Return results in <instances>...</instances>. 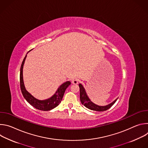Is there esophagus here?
I'll return each instance as SVG.
<instances>
[{
  "mask_svg": "<svg viewBox=\"0 0 148 148\" xmlns=\"http://www.w3.org/2000/svg\"><path fill=\"white\" fill-rule=\"evenodd\" d=\"M71 82L73 84H77L78 83V79H76V78H74V79H73L71 80Z\"/></svg>",
  "mask_w": 148,
  "mask_h": 148,
  "instance_id": "34e87169",
  "label": "esophagus"
}]
</instances>
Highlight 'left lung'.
I'll return each instance as SVG.
<instances>
[{
    "mask_svg": "<svg viewBox=\"0 0 148 148\" xmlns=\"http://www.w3.org/2000/svg\"><path fill=\"white\" fill-rule=\"evenodd\" d=\"M79 91H80L79 97H80V101L81 103L84 105V106L87 107V108L92 111H99V112L107 111L112 106L118 99L116 98L112 102H111V103L107 105H105V106H99V105L95 104L90 100V99L89 98V97H88L86 93L85 89H84V87L82 86V84H79Z\"/></svg>",
    "mask_w": 148,
    "mask_h": 148,
    "instance_id": "8db88e82",
    "label": "left lung"
}]
</instances>
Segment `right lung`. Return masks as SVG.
I'll list each match as a JSON object with an SVG mask.
<instances>
[{"mask_svg":"<svg viewBox=\"0 0 148 148\" xmlns=\"http://www.w3.org/2000/svg\"><path fill=\"white\" fill-rule=\"evenodd\" d=\"M27 55H26L25 57L22 61V65L20 67V89L22 91V93L25 98V99L35 108L41 110V111H50L53 110V108L57 107L61 102L63 95L65 92L66 88L70 85L71 82L67 81L59 87L56 93L50 98L45 99V100H39L34 98L32 96L25 88L23 78V65L25 63V61Z\"/></svg>","mask_w":148,"mask_h":148,"instance_id":"add662e5","label":"right lung"}]
</instances>
